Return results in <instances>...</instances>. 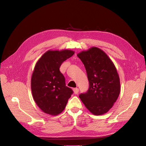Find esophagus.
<instances>
[{
	"mask_svg": "<svg viewBox=\"0 0 146 146\" xmlns=\"http://www.w3.org/2000/svg\"><path fill=\"white\" fill-rule=\"evenodd\" d=\"M73 91H74V94H78V91H79L78 88H74V89H73Z\"/></svg>",
	"mask_w": 146,
	"mask_h": 146,
	"instance_id": "esophagus-1",
	"label": "esophagus"
}]
</instances>
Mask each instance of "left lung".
Returning <instances> with one entry per match:
<instances>
[{
    "label": "left lung",
    "instance_id": "8db88e82",
    "mask_svg": "<svg viewBox=\"0 0 146 146\" xmlns=\"http://www.w3.org/2000/svg\"><path fill=\"white\" fill-rule=\"evenodd\" d=\"M85 66L89 89L79 95L86 108L94 115L107 113L120 93L121 84L115 66L100 48L92 47L77 54Z\"/></svg>",
    "mask_w": 146,
    "mask_h": 146
}]
</instances>
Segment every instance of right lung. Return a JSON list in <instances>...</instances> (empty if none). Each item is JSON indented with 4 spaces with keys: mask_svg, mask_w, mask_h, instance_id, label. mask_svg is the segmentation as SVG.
<instances>
[{
    "mask_svg": "<svg viewBox=\"0 0 146 146\" xmlns=\"http://www.w3.org/2000/svg\"><path fill=\"white\" fill-rule=\"evenodd\" d=\"M74 54L70 50H48L35 66L31 89L35 103L43 112L56 116L62 112L73 93L66 86L65 78L60 71L63 61Z\"/></svg>",
    "mask_w": 146,
    "mask_h": 146,
    "instance_id": "right-lung-1",
    "label": "right lung"
}]
</instances>
